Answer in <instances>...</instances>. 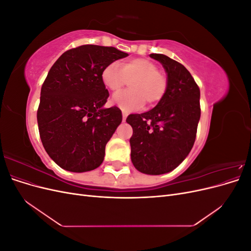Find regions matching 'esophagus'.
<instances>
[{"mask_svg": "<svg viewBox=\"0 0 251 251\" xmlns=\"http://www.w3.org/2000/svg\"><path fill=\"white\" fill-rule=\"evenodd\" d=\"M126 117H127V112L123 111V121H126Z\"/></svg>", "mask_w": 251, "mask_h": 251, "instance_id": "obj_1", "label": "esophagus"}]
</instances>
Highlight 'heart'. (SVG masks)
Instances as JSON below:
<instances>
[{
	"label": "heart",
	"mask_w": 251,
	"mask_h": 251,
	"mask_svg": "<svg viewBox=\"0 0 251 251\" xmlns=\"http://www.w3.org/2000/svg\"><path fill=\"white\" fill-rule=\"evenodd\" d=\"M101 80L110 91L126 86L128 90L113 95L112 103L126 112L141 109L144 103L154 105L161 100L168 89V77L158 66L148 58H132L121 63L112 62L103 68Z\"/></svg>",
	"instance_id": "b5f03b06"
}]
</instances>
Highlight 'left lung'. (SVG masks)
<instances>
[{
  "mask_svg": "<svg viewBox=\"0 0 251 251\" xmlns=\"http://www.w3.org/2000/svg\"><path fill=\"white\" fill-rule=\"evenodd\" d=\"M168 74V89L154 109L131 114V159L139 172L161 175L176 169L191 151L200 120V89L186 68L164 54H150Z\"/></svg>",
  "mask_w": 251,
  "mask_h": 251,
  "instance_id": "1",
  "label": "left lung"
}]
</instances>
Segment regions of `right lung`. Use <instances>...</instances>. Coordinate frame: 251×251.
<instances>
[{"label": "right lung", "mask_w": 251, "mask_h": 251, "mask_svg": "<svg viewBox=\"0 0 251 251\" xmlns=\"http://www.w3.org/2000/svg\"><path fill=\"white\" fill-rule=\"evenodd\" d=\"M128 54L114 47L82 45L63 53L41 90L37 125L47 154L74 173L95 170L105 144L123 120L117 107L103 108L109 97L103 68Z\"/></svg>", "instance_id": "obj_1"}]
</instances>
